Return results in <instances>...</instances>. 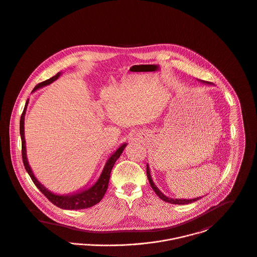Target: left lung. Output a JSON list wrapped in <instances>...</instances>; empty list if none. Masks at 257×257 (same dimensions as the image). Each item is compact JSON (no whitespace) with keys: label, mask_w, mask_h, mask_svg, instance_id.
<instances>
[{"label":"left lung","mask_w":257,"mask_h":257,"mask_svg":"<svg viewBox=\"0 0 257 257\" xmlns=\"http://www.w3.org/2000/svg\"><path fill=\"white\" fill-rule=\"evenodd\" d=\"M203 83H206V84H210L209 82H207V81H202ZM147 177H148V180H149V183H150V185H151V187H152V189H153V191H154L155 193L157 194V196L161 199V200H163V201H165V202H167V203H170V204H173V205H188V204H192V203H194V202H196V201H199L200 199H202V197H199V198H195V199H192V200H186V199H172V198H168L167 196H165L158 188H157V186L155 185L154 182H153V180H152V177H151V175H150V169H149V166H148V164H147Z\"/></svg>","instance_id":"8db88e82"}]
</instances>
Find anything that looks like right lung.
<instances>
[{"label": "right lung", "instance_id": "right-lung-1", "mask_svg": "<svg viewBox=\"0 0 257 257\" xmlns=\"http://www.w3.org/2000/svg\"><path fill=\"white\" fill-rule=\"evenodd\" d=\"M61 72H58L57 74H55L54 76H52V78L39 83L33 90L36 91L40 88H42L43 86L49 85L54 80H56L59 76H60ZM29 104V99L27 100L23 114L21 116V121H20V133H21V138H22V156H23V162L25 165V168L28 172V174L30 175L31 179L33 180L34 184L37 186V188L52 202V204L60 208L63 209H82V208H87V207H91L96 204H98L101 200H102L106 190L108 188V183H109V179H110V173L112 171V168L115 164V162L117 161V159L120 157V155L122 154L123 150L125 149V147L127 146V143L122 144L113 154L111 155L108 160L105 163V166L103 168L102 172L100 177L98 178V180L89 188L86 189H82L79 191H76L72 194H68V195H56L54 193H52L51 191H49L42 183L39 182V180L35 177L30 164L28 162V158H27V151H26V139H25V115H26V110Z\"/></svg>", "mask_w": 257, "mask_h": 257}]
</instances>
